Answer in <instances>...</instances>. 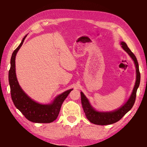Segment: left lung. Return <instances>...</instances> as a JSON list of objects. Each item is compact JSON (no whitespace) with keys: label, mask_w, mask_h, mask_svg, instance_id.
Listing matches in <instances>:
<instances>
[{"label":"left lung","mask_w":147,"mask_h":147,"mask_svg":"<svg viewBox=\"0 0 147 147\" xmlns=\"http://www.w3.org/2000/svg\"><path fill=\"white\" fill-rule=\"evenodd\" d=\"M121 45L123 49L127 53L134 61V63L136 65V82L134 86L132 93L130 96L128 100L121 107L117 110L111 112H99L96 111L95 109L92 108L91 106L89 104L88 98L86 97L82 92H81V101L82 104L84 111V113L86 114L87 119L91 122V123L97 125H108L111 124L119 121L122 117L125 115V114L130 110L132 108L134 103L136 101V93L138 88L140 84V73H139V65L138 60L136 56L134 53L130 51V49L128 48L127 45L124 42H122Z\"/></svg>","instance_id":"8db88e82"}]
</instances>
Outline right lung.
Here are the masks:
<instances>
[{"label": "right lung", "instance_id": "right-lung-1", "mask_svg": "<svg viewBox=\"0 0 147 147\" xmlns=\"http://www.w3.org/2000/svg\"><path fill=\"white\" fill-rule=\"evenodd\" d=\"M25 38L26 36L19 47L13 51L11 58V67L9 70L8 78L11 99L16 108L28 121L37 123H52L58 117L62 104L73 89H69L59 94L53 104L47 105L37 103L22 90L16 77L15 59L17 53L23 45Z\"/></svg>", "mask_w": 147, "mask_h": 147}]
</instances>
